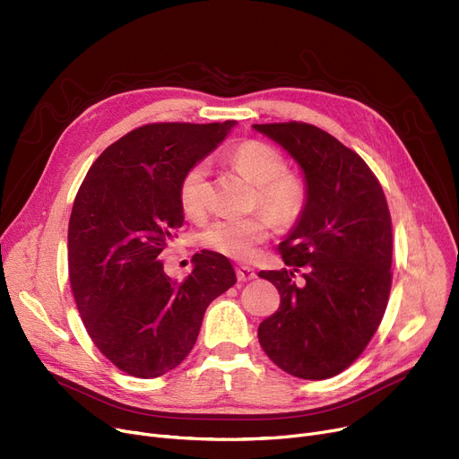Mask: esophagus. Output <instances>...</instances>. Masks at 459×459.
Listing matches in <instances>:
<instances>
[{"instance_id":"34e87169","label":"esophagus","mask_w":459,"mask_h":459,"mask_svg":"<svg viewBox=\"0 0 459 459\" xmlns=\"http://www.w3.org/2000/svg\"><path fill=\"white\" fill-rule=\"evenodd\" d=\"M236 275L239 281H253L256 277L255 270L249 266H244V264H239V266L236 268Z\"/></svg>"}]
</instances>
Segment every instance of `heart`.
I'll list each match as a JSON object with an SVG mask.
<instances>
[{"instance_id": "b5f03b06", "label": "heart", "mask_w": 459, "mask_h": 459, "mask_svg": "<svg viewBox=\"0 0 459 459\" xmlns=\"http://www.w3.org/2000/svg\"><path fill=\"white\" fill-rule=\"evenodd\" d=\"M230 163L247 180L256 186V203L270 212L277 221H294L307 201L305 182L284 171V158L272 144L262 141H246L236 147ZM208 165L199 161L191 165L180 182V204L186 215L199 217L206 206ZM272 221L268 215L255 213L249 217H225L213 221L204 230V244L230 258H251L256 247L268 239Z\"/></svg>"}]
</instances>
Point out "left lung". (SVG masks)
Listing matches in <instances>:
<instances>
[{
  "label": "left lung",
  "mask_w": 459,
  "mask_h": 459,
  "mask_svg": "<svg viewBox=\"0 0 459 459\" xmlns=\"http://www.w3.org/2000/svg\"><path fill=\"white\" fill-rule=\"evenodd\" d=\"M301 169L307 201L279 244L288 270L260 272L281 305L258 325L262 350L301 379L341 374L363 353L391 292L393 229L385 193L359 154L305 123L253 125ZM304 272L306 282L293 277Z\"/></svg>",
  "instance_id": "1"
}]
</instances>
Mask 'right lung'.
<instances>
[{
  "mask_svg": "<svg viewBox=\"0 0 459 459\" xmlns=\"http://www.w3.org/2000/svg\"><path fill=\"white\" fill-rule=\"evenodd\" d=\"M236 120L156 123L99 156L68 223V275L83 325L111 363L151 379L177 368L195 344L206 307L236 282L227 256L193 255L178 282L161 253L184 225L180 182L217 149Z\"/></svg>",
  "mask_w": 459,
  "mask_h": 459,
  "instance_id": "right-lung-1",
  "label": "right lung"
}]
</instances>
